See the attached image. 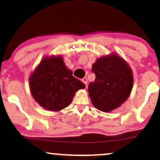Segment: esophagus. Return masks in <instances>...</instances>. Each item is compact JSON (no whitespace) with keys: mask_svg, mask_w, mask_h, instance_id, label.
<instances>
[{"mask_svg":"<svg viewBox=\"0 0 160 160\" xmlns=\"http://www.w3.org/2000/svg\"><path fill=\"white\" fill-rule=\"evenodd\" d=\"M82 82L84 83V84L87 86V85H88V79H87V78H82Z\"/></svg>","mask_w":160,"mask_h":160,"instance_id":"34e87169","label":"esophagus"}]
</instances>
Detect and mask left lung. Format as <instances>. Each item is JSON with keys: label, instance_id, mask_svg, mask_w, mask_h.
<instances>
[{"label": "left lung", "instance_id": "8db88e82", "mask_svg": "<svg viewBox=\"0 0 160 160\" xmlns=\"http://www.w3.org/2000/svg\"><path fill=\"white\" fill-rule=\"evenodd\" d=\"M92 71L96 78L89 83L88 93L94 107L103 112L120 107L129 97L133 84L132 70L128 63L112 53L97 58Z\"/></svg>", "mask_w": 160, "mask_h": 160}]
</instances>
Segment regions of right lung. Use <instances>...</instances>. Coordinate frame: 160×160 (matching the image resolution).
<instances>
[{"instance_id": "right-lung-1", "label": "right lung", "mask_w": 160, "mask_h": 160, "mask_svg": "<svg viewBox=\"0 0 160 160\" xmlns=\"http://www.w3.org/2000/svg\"><path fill=\"white\" fill-rule=\"evenodd\" d=\"M85 87L67 69L62 56L43 58L30 77L32 97L49 111L58 112L68 107L76 92Z\"/></svg>"}]
</instances>
